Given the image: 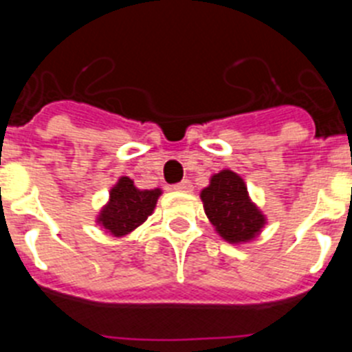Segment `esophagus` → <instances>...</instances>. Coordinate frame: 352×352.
Returning <instances> with one entry per match:
<instances>
[{"label": "esophagus", "instance_id": "34e87169", "mask_svg": "<svg viewBox=\"0 0 352 352\" xmlns=\"http://www.w3.org/2000/svg\"><path fill=\"white\" fill-rule=\"evenodd\" d=\"M174 190H179V192H192V183H190V179H183V182L176 183V185H174Z\"/></svg>", "mask_w": 352, "mask_h": 352}]
</instances>
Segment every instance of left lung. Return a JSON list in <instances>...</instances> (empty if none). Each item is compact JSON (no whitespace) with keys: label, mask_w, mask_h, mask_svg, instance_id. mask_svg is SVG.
Instances as JSON below:
<instances>
[{"label":"left lung","mask_w":352,"mask_h":352,"mask_svg":"<svg viewBox=\"0 0 352 352\" xmlns=\"http://www.w3.org/2000/svg\"><path fill=\"white\" fill-rule=\"evenodd\" d=\"M201 199L214 229L231 243L254 238L264 226V217L250 203L243 179L232 170L214 174Z\"/></svg>","instance_id":"8db88e82"}]
</instances>
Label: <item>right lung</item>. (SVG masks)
Listing matches in <instances>:
<instances>
[{"label": "right lung", "mask_w": 352, "mask_h": 352, "mask_svg": "<svg viewBox=\"0 0 352 352\" xmlns=\"http://www.w3.org/2000/svg\"><path fill=\"white\" fill-rule=\"evenodd\" d=\"M160 190H138L130 178H121L111 190V201L100 213V223L114 236H125L153 211Z\"/></svg>", "instance_id": "1"}]
</instances>
